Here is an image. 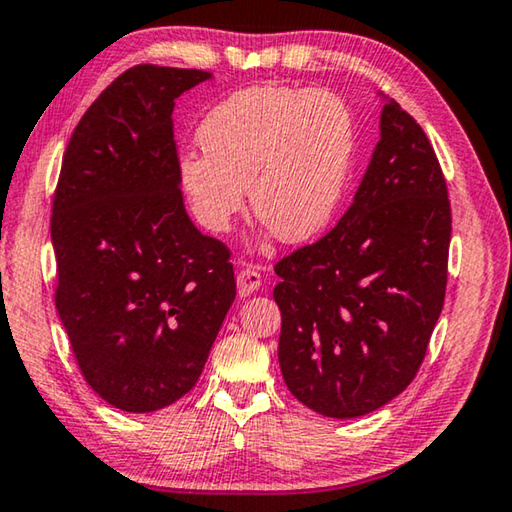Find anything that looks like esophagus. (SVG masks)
<instances>
[{"instance_id":"34e87169","label":"esophagus","mask_w":512,"mask_h":512,"mask_svg":"<svg viewBox=\"0 0 512 512\" xmlns=\"http://www.w3.org/2000/svg\"><path fill=\"white\" fill-rule=\"evenodd\" d=\"M236 283H238V294L240 297H249V294H254L258 288H261L263 283V276L258 272V267H242L236 276Z\"/></svg>"}]
</instances>
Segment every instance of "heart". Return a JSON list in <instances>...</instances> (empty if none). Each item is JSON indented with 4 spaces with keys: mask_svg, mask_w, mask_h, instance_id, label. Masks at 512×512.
<instances>
[{
    "mask_svg": "<svg viewBox=\"0 0 512 512\" xmlns=\"http://www.w3.org/2000/svg\"><path fill=\"white\" fill-rule=\"evenodd\" d=\"M204 152L179 157L195 218L227 231L245 204L285 242L328 227L344 200L355 157V119L328 89L256 85L220 101L200 125Z\"/></svg>",
    "mask_w": 512,
    "mask_h": 512,
    "instance_id": "b5f03b06",
    "label": "heart"
}]
</instances>
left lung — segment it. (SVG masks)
Returning <instances> with one entry per match:
<instances>
[{"mask_svg":"<svg viewBox=\"0 0 512 512\" xmlns=\"http://www.w3.org/2000/svg\"><path fill=\"white\" fill-rule=\"evenodd\" d=\"M450 236L432 143L387 101L344 218L274 265L279 364L294 398L321 416L357 418L409 387L443 310Z\"/></svg>","mask_w":512,"mask_h":512,"instance_id":"8db88e82","label":"left lung"}]
</instances>
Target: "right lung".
Returning a JSON list of instances; mask_svg holds the SVG:
<instances>
[{
  "mask_svg": "<svg viewBox=\"0 0 512 512\" xmlns=\"http://www.w3.org/2000/svg\"><path fill=\"white\" fill-rule=\"evenodd\" d=\"M209 78L123 71L78 121L53 195L60 321L89 387L132 414L195 387L236 299L231 251L195 229L179 191L175 98Z\"/></svg>",
  "mask_w": 512,
  "mask_h": 512,
  "instance_id": "1",
  "label": "right lung"
}]
</instances>
